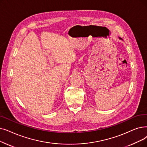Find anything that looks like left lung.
Listing matches in <instances>:
<instances>
[{"label":"left lung","instance_id":"1","mask_svg":"<svg viewBox=\"0 0 147 147\" xmlns=\"http://www.w3.org/2000/svg\"><path fill=\"white\" fill-rule=\"evenodd\" d=\"M119 39H121V40H122V38H119Z\"/></svg>","mask_w":147,"mask_h":147}]
</instances>
